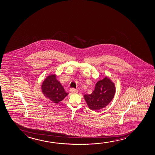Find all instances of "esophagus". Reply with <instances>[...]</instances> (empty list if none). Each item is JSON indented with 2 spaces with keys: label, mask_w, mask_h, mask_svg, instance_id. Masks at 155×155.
<instances>
[{
  "label": "esophagus",
  "mask_w": 155,
  "mask_h": 155,
  "mask_svg": "<svg viewBox=\"0 0 155 155\" xmlns=\"http://www.w3.org/2000/svg\"><path fill=\"white\" fill-rule=\"evenodd\" d=\"M71 92L73 93V94H76V93H78V90H77L75 88H72V89H71Z\"/></svg>",
  "instance_id": "34e87169"
}]
</instances>
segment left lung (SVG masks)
Wrapping results in <instances>:
<instances>
[{"label":"left lung","instance_id":"obj_1","mask_svg":"<svg viewBox=\"0 0 155 155\" xmlns=\"http://www.w3.org/2000/svg\"><path fill=\"white\" fill-rule=\"evenodd\" d=\"M115 93L114 84L106 77L97 82L93 93L84 95V97L89 107L97 111L107 106L113 99Z\"/></svg>","mask_w":155,"mask_h":155}]
</instances>
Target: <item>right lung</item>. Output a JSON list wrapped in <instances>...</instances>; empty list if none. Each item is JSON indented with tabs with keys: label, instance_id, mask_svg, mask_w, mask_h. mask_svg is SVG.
<instances>
[{
	"label": "right lung",
	"instance_id": "obj_1",
	"mask_svg": "<svg viewBox=\"0 0 155 155\" xmlns=\"http://www.w3.org/2000/svg\"><path fill=\"white\" fill-rule=\"evenodd\" d=\"M42 90L44 96L54 103H58L68 94L56 79L55 75L46 78L42 83Z\"/></svg>",
	"mask_w": 155,
	"mask_h": 155
}]
</instances>
